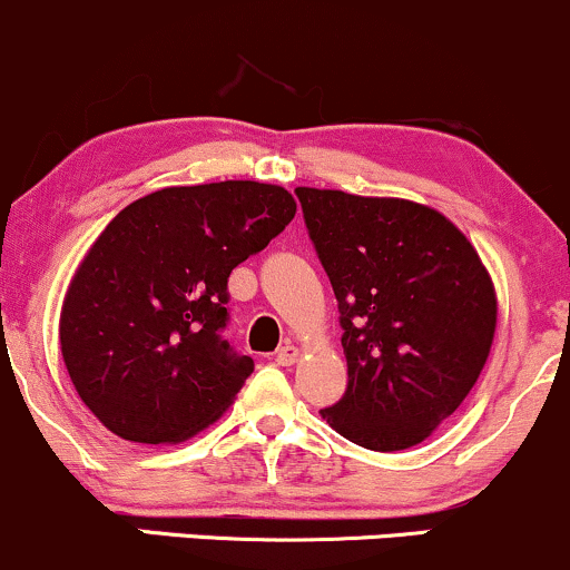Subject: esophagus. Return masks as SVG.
Here are the masks:
<instances>
[{
  "mask_svg": "<svg viewBox=\"0 0 570 570\" xmlns=\"http://www.w3.org/2000/svg\"><path fill=\"white\" fill-rule=\"evenodd\" d=\"M297 358H299V348H297V345H292V343L281 345L278 353H276V362L281 364V367H292Z\"/></svg>",
  "mask_w": 570,
  "mask_h": 570,
  "instance_id": "esophagus-1",
  "label": "esophagus"
}]
</instances>
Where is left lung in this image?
Here are the masks:
<instances>
[{"label":"left lung","instance_id":"1","mask_svg":"<svg viewBox=\"0 0 570 570\" xmlns=\"http://www.w3.org/2000/svg\"><path fill=\"white\" fill-rule=\"evenodd\" d=\"M337 297L348 389L322 410L377 453L407 450L461 407L495 335L493 281L448 217L402 198L294 189Z\"/></svg>","mask_w":570,"mask_h":570}]
</instances>
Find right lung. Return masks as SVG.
Returning a JSON list of instances; mask_svg holds the SVG:
<instances>
[{"mask_svg": "<svg viewBox=\"0 0 570 570\" xmlns=\"http://www.w3.org/2000/svg\"><path fill=\"white\" fill-rule=\"evenodd\" d=\"M263 181L166 187L122 208L71 278L63 364L88 410L128 442H185L254 372L227 326V278L294 219Z\"/></svg>", "mask_w": 570, "mask_h": 570, "instance_id": "right-lung-1", "label": "right lung"}]
</instances>
